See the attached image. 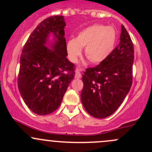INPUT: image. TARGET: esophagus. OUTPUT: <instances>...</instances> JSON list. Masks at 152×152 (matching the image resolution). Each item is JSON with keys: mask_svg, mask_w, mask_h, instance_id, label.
I'll use <instances>...</instances> for the list:
<instances>
[{"mask_svg": "<svg viewBox=\"0 0 152 152\" xmlns=\"http://www.w3.org/2000/svg\"><path fill=\"white\" fill-rule=\"evenodd\" d=\"M81 77H82V74L80 73V72L79 70H76V73H75V78L76 79H80Z\"/></svg>", "mask_w": 152, "mask_h": 152, "instance_id": "esophagus-1", "label": "esophagus"}]
</instances>
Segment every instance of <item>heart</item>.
<instances>
[{
    "label": "heart",
    "mask_w": 152,
    "mask_h": 152,
    "mask_svg": "<svg viewBox=\"0 0 152 152\" xmlns=\"http://www.w3.org/2000/svg\"><path fill=\"white\" fill-rule=\"evenodd\" d=\"M115 42L116 31L113 27L93 24L82 29L75 39L67 42V55L72 62H76L82 48L85 47V56L93 63H100L113 52Z\"/></svg>",
    "instance_id": "b5f03b06"
}]
</instances>
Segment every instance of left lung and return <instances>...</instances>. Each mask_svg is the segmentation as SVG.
<instances>
[{
  "mask_svg": "<svg viewBox=\"0 0 152 152\" xmlns=\"http://www.w3.org/2000/svg\"><path fill=\"white\" fill-rule=\"evenodd\" d=\"M133 62L132 41L122 25L118 45L104 61L82 75L81 99L90 115L104 118L120 107L132 84Z\"/></svg>",
  "mask_w": 152,
  "mask_h": 152,
  "instance_id": "left-lung-1",
  "label": "left lung"
}]
</instances>
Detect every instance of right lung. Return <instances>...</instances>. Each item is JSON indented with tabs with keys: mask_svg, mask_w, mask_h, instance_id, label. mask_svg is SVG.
<instances>
[{
	"mask_svg": "<svg viewBox=\"0 0 152 152\" xmlns=\"http://www.w3.org/2000/svg\"><path fill=\"white\" fill-rule=\"evenodd\" d=\"M64 16L42 20L27 39L20 60L18 89L33 113L45 115L57 110L75 76L74 65L67 59ZM53 43L47 46L48 38Z\"/></svg>",
	"mask_w": 152,
	"mask_h": 152,
	"instance_id": "obj_1",
	"label": "right lung"
}]
</instances>
